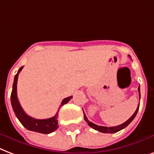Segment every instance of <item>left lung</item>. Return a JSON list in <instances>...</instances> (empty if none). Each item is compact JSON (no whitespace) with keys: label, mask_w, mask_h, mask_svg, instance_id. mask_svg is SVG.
I'll use <instances>...</instances> for the list:
<instances>
[{"label":"left lung","mask_w":154,"mask_h":154,"mask_svg":"<svg viewBox=\"0 0 154 154\" xmlns=\"http://www.w3.org/2000/svg\"><path fill=\"white\" fill-rule=\"evenodd\" d=\"M130 57V55H129ZM138 92H139V97L140 99V86H139V88H138ZM139 105H140V103H139ZM139 105H138L137 108V110L135 111V112L133 113V115L131 116L128 120H126L125 122L123 123L120 125H117V126H114V127H105V126H100V125H97L96 124H94V123L91 122L88 120V119L87 118L86 116L85 113L83 112V115H84V120H86V122L88 123V125L90 127H91L92 128H94L95 130H97L99 132H100V133H117L119 132L120 130L123 129V128H126L127 126L130 124L132 121L133 120V119L135 118V116H137V112H138V109H139Z\"/></svg>","instance_id":"left-lung-1"}]
</instances>
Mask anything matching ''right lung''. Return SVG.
<instances>
[{"instance_id":"add662e5","label":"right lung","mask_w":154,"mask_h":154,"mask_svg":"<svg viewBox=\"0 0 154 154\" xmlns=\"http://www.w3.org/2000/svg\"><path fill=\"white\" fill-rule=\"evenodd\" d=\"M23 66L18 70V72L14 77V84H13V90L11 93V104L14 109V112L15 115L19 120V121L21 123V125L28 130L34 131L37 133H43V134H49V133H53L58 128V111L56 113L55 116L53 117L49 118V119H43V120H38V119H34L26 114L24 110L20 105L18 99H17V79H18V75L20 71L22 70ZM72 96H69L67 98H65L62 101L61 105L58 109L64 104L68 103L70 100H71Z\"/></svg>"}]
</instances>
